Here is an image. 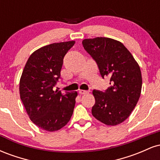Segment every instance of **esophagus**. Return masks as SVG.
Segmentation results:
<instances>
[{
	"instance_id": "34e87169",
	"label": "esophagus",
	"mask_w": 160,
	"mask_h": 160,
	"mask_svg": "<svg viewBox=\"0 0 160 160\" xmlns=\"http://www.w3.org/2000/svg\"><path fill=\"white\" fill-rule=\"evenodd\" d=\"M79 93H80V95H84V94H86V93H88V91L82 90V89H80V90H79Z\"/></svg>"
}]
</instances>
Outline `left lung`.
I'll use <instances>...</instances> for the list:
<instances>
[{
	"mask_svg": "<svg viewBox=\"0 0 160 160\" xmlns=\"http://www.w3.org/2000/svg\"><path fill=\"white\" fill-rule=\"evenodd\" d=\"M83 48L96 62L101 76L109 77L111 86L104 92L94 89L95 119L116 126L129 117L140 98L142 78L139 65L125 46L111 38L85 39Z\"/></svg>",
	"mask_w": 160,
	"mask_h": 160,
	"instance_id": "1",
	"label": "left lung"
}]
</instances>
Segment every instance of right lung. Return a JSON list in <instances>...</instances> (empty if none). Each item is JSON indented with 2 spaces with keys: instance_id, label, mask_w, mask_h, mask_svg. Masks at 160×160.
<instances>
[{
  "instance_id": "right-lung-1",
  "label": "right lung",
  "mask_w": 160,
  "mask_h": 160,
  "mask_svg": "<svg viewBox=\"0 0 160 160\" xmlns=\"http://www.w3.org/2000/svg\"><path fill=\"white\" fill-rule=\"evenodd\" d=\"M74 41L41 47L29 57L19 82L20 98L34 124L46 131L60 129L69 122L78 92L53 90L61 78L64 57Z\"/></svg>"
}]
</instances>
